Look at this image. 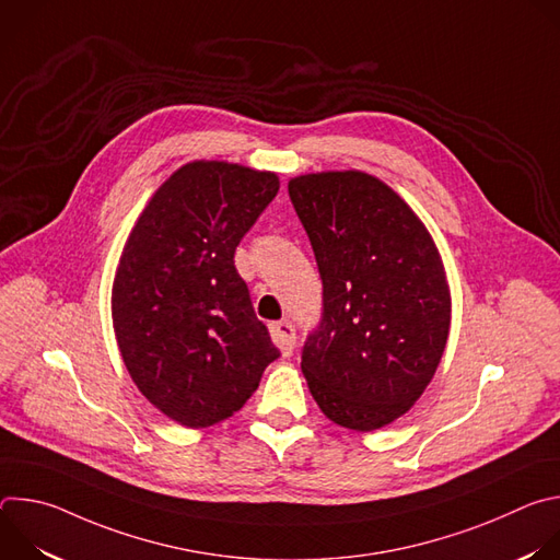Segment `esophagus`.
<instances>
[{"label": "esophagus", "mask_w": 560, "mask_h": 560, "mask_svg": "<svg viewBox=\"0 0 560 560\" xmlns=\"http://www.w3.org/2000/svg\"><path fill=\"white\" fill-rule=\"evenodd\" d=\"M270 335H272L275 346L281 350V354L290 357L294 350V341H296L294 326L290 322H277L270 326Z\"/></svg>", "instance_id": "esophagus-1"}]
</instances>
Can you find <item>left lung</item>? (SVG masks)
I'll use <instances>...</instances> for the list:
<instances>
[{
    "label": "left lung",
    "instance_id": "obj_1",
    "mask_svg": "<svg viewBox=\"0 0 560 560\" xmlns=\"http://www.w3.org/2000/svg\"><path fill=\"white\" fill-rule=\"evenodd\" d=\"M292 206L324 281V314L301 370L322 412L372 432L425 392L450 335V285L423 221L381 179L312 173L290 179Z\"/></svg>",
    "mask_w": 560,
    "mask_h": 560
}]
</instances>
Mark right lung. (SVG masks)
I'll list each match as a JSON object with an SVG mask.
<instances>
[{
  "mask_svg": "<svg viewBox=\"0 0 560 560\" xmlns=\"http://www.w3.org/2000/svg\"><path fill=\"white\" fill-rule=\"evenodd\" d=\"M279 192L275 173L190 162L152 195L113 281V328L148 401L199 430L236 410L279 357L234 250Z\"/></svg>",
  "mask_w": 560,
  "mask_h": 560,
  "instance_id": "obj_1",
  "label": "right lung"
}]
</instances>
